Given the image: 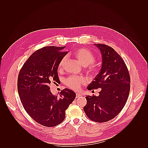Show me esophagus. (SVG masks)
<instances>
[{
  "instance_id": "1",
  "label": "esophagus",
  "mask_w": 148,
  "mask_h": 148,
  "mask_svg": "<svg viewBox=\"0 0 148 148\" xmlns=\"http://www.w3.org/2000/svg\"><path fill=\"white\" fill-rule=\"evenodd\" d=\"M81 96H82V94L81 93H78V92L76 93V98H79V97H80Z\"/></svg>"
}]
</instances>
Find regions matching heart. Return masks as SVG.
Segmentation results:
<instances>
[{"label":"heart","instance_id":"heart-1","mask_svg":"<svg viewBox=\"0 0 148 148\" xmlns=\"http://www.w3.org/2000/svg\"><path fill=\"white\" fill-rule=\"evenodd\" d=\"M74 55L76 58L79 64L86 67L87 71L90 74L95 75L99 72V68L97 65L93 64L95 62V57L93 53L86 48H79L75 50L74 52ZM67 60V57L66 56H64L59 62L58 68L59 70H62L64 69L65 63ZM64 83L66 86L70 88L77 90L79 88L81 84L85 83V79L82 77L71 76L65 79Z\"/></svg>","mask_w":148,"mask_h":148}]
</instances>
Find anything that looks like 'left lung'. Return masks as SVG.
Returning <instances> with one entry per match:
<instances>
[{"instance_id":"obj_1","label":"left lung","mask_w":148,"mask_h":148,"mask_svg":"<svg viewBox=\"0 0 148 148\" xmlns=\"http://www.w3.org/2000/svg\"><path fill=\"white\" fill-rule=\"evenodd\" d=\"M102 54V65L99 73L87 88H101L99 96L86 97L83 109L91 120L106 122L115 118L126 103L130 89V77L121 56L111 47L95 44Z\"/></svg>"}]
</instances>
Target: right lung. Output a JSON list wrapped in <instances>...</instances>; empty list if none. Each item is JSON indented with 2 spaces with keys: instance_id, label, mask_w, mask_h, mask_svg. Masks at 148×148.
<instances>
[{
  "instance_id": "obj_1",
  "label": "right lung",
  "mask_w": 148,
  "mask_h": 148,
  "mask_svg": "<svg viewBox=\"0 0 148 148\" xmlns=\"http://www.w3.org/2000/svg\"><path fill=\"white\" fill-rule=\"evenodd\" d=\"M64 47L46 46L37 50L22 66L18 77V92L28 114L45 127H55L64 120L65 111L76 98L67 88L60 96L50 91L51 82L59 83L58 65L66 55Z\"/></svg>"
}]
</instances>
